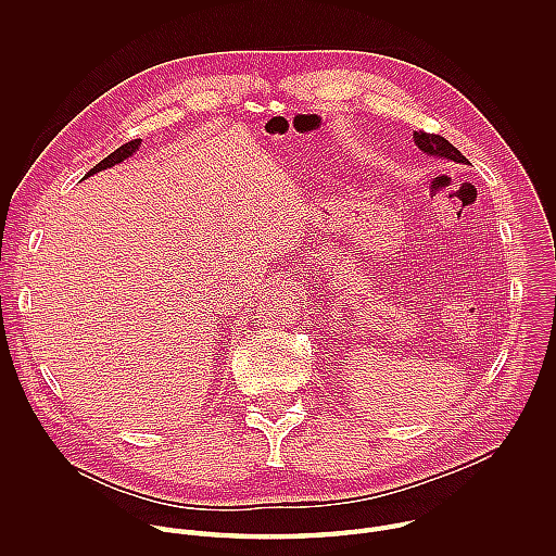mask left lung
Instances as JSON below:
<instances>
[{
    "instance_id": "8db88e82",
    "label": "left lung",
    "mask_w": 556,
    "mask_h": 556,
    "mask_svg": "<svg viewBox=\"0 0 556 556\" xmlns=\"http://www.w3.org/2000/svg\"><path fill=\"white\" fill-rule=\"evenodd\" d=\"M414 140H416L418 149H422L427 155H435V157H442V161L468 165L466 157L444 136L427 134V131H414Z\"/></svg>"
}]
</instances>
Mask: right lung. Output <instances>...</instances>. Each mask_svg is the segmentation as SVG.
Listing matches in <instances>:
<instances>
[{
  "label": "right lung",
  "mask_w": 556,
  "mask_h": 556,
  "mask_svg": "<svg viewBox=\"0 0 556 556\" xmlns=\"http://www.w3.org/2000/svg\"><path fill=\"white\" fill-rule=\"evenodd\" d=\"M140 147V138H136V140H129V142H125V144H121L116 151H112L108 157H103V161L94 167V169H90L88 174H86V178H90V176H94L97 172H101V169H108V167H114V165H118V163H123V161H127L129 155H134L136 153V149ZM84 178V180H86Z\"/></svg>",
  "instance_id": "obj_1"
}]
</instances>
